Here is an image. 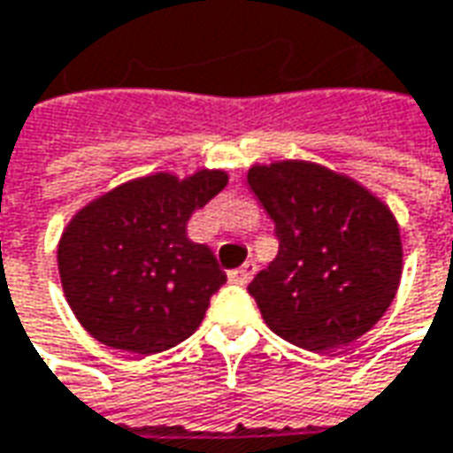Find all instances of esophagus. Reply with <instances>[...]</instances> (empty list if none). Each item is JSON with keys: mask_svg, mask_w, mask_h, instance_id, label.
<instances>
[{"mask_svg": "<svg viewBox=\"0 0 453 453\" xmlns=\"http://www.w3.org/2000/svg\"><path fill=\"white\" fill-rule=\"evenodd\" d=\"M256 271H257L256 263H253V260H248V263L241 265L238 271H230V280H233V283H238V286H248V283H250V278L256 275Z\"/></svg>", "mask_w": 453, "mask_h": 453, "instance_id": "34e87169", "label": "esophagus"}]
</instances>
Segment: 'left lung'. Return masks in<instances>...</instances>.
<instances>
[{"mask_svg": "<svg viewBox=\"0 0 453 453\" xmlns=\"http://www.w3.org/2000/svg\"><path fill=\"white\" fill-rule=\"evenodd\" d=\"M248 185L275 223L278 256L253 278L268 328L305 351L349 346L398 290L394 212L356 180L305 160L253 165Z\"/></svg>", "mask_w": 453, "mask_h": 453, "instance_id": "8db88e82", "label": "left lung"}]
</instances>
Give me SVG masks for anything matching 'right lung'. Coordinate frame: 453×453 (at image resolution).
<instances>
[{"label": "right lung", "mask_w": 453, "mask_h": 453, "mask_svg": "<svg viewBox=\"0 0 453 453\" xmlns=\"http://www.w3.org/2000/svg\"><path fill=\"white\" fill-rule=\"evenodd\" d=\"M227 185L223 170L122 182L87 203L65 227L57 265L72 313L110 349L160 353L205 319L226 273L188 220Z\"/></svg>", "instance_id": "add662e5"}]
</instances>
